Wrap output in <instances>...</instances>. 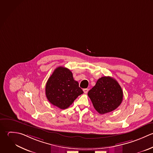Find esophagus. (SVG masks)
I'll use <instances>...</instances> for the list:
<instances>
[{"instance_id": "esophagus-1", "label": "esophagus", "mask_w": 153, "mask_h": 153, "mask_svg": "<svg viewBox=\"0 0 153 153\" xmlns=\"http://www.w3.org/2000/svg\"><path fill=\"white\" fill-rule=\"evenodd\" d=\"M89 89H83V92L85 94H87L88 92Z\"/></svg>"}]
</instances>
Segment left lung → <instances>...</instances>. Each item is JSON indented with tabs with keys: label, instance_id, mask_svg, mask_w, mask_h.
<instances>
[{
	"label": "left lung",
	"instance_id": "8db88e82",
	"mask_svg": "<svg viewBox=\"0 0 153 153\" xmlns=\"http://www.w3.org/2000/svg\"><path fill=\"white\" fill-rule=\"evenodd\" d=\"M95 109L101 114L116 110L123 100V91L119 83L113 77L104 76L88 92Z\"/></svg>",
	"mask_w": 153,
	"mask_h": 153
}]
</instances>
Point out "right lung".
<instances>
[{
    "label": "right lung",
    "instance_id": "right-lung-1",
    "mask_svg": "<svg viewBox=\"0 0 153 153\" xmlns=\"http://www.w3.org/2000/svg\"><path fill=\"white\" fill-rule=\"evenodd\" d=\"M45 93L52 105L62 110L69 107L83 91L79 86V83L74 80L71 71L59 67L48 79Z\"/></svg>",
    "mask_w": 153,
    "mask_h": 153
}]
</instances>
